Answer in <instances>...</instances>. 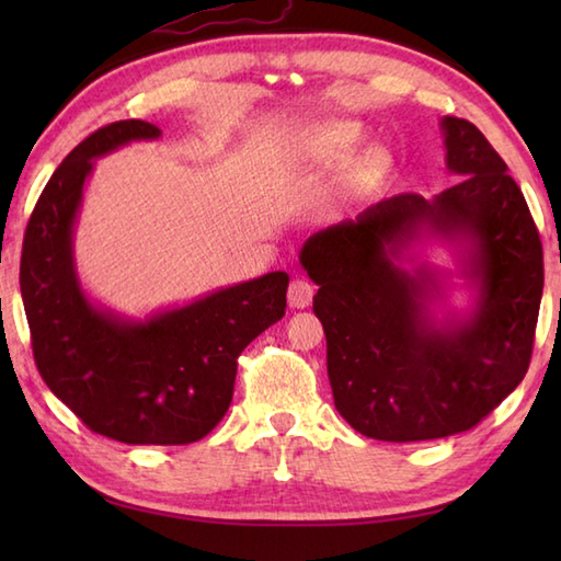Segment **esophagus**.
I'll return each mask as SVG.
<instances>
[{
    "instance_id": "34e87169",
    "label": "esophagus",
    "mask_w": 561,
    "mask_h": 561,
    "mask_svg": "<svg viewBox=\"0 0 561 561\" xmlns=\"http://www.w3.org/2000/svg\"><path fill=\"white\" fill-rule=\"evenodd\" d=\"M313 294H316V289H313L311 282L296 277V279H291L289 291H287L289 306H291V308H306V306H311Z\"/></svg>"
}]
</instances>
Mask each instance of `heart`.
Instances as JSON below:
<instances>
[{
    "label": "heart",
    "mask_w": 561,
    "mask_h": 561,
    "mask_svg": "<svg viewBox=\"0 0 561 561\" xmlns=\"http://www.w3.org/2000/svg\"><path fill=\"white\" fill-rule=\"evenodd\" d=\"M354 129L350 125H330L323 135H320V153L328 163H340L347 157L352 145H354ZM388 169V153L380 147L366 149L359 159H356L347 178H344V185H347V193L356 195L362 193L366 185H371L376 178H380Z\"/></svg>",
    "instance_id": "1"
}]
</instances>
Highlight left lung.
Here are the masks:
<instances>
[{"label":"left lung","instance_id":"8db88e82","mask_svg":"<svg viewBox=\"0 0 561 561\" xmlns=\"http://www.w3.org/2000/svg\"><path fill=\"white\" fill-rule=\"evenodd\" d=\"M460 181L402 193L313 233L299 260L318 284L337 412L378 440H428L482 422L528 371L542 299V243L508 165L478 127L440 121ZM457 248L473 308L436 319L431 268H404L422 240Z\"/></svg>","mask_w":561,"mask_h":561}]
</instances>
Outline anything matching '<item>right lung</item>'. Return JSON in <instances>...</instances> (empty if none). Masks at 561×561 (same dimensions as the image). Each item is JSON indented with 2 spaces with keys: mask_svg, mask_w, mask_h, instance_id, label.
<instances>
[{
  "mask_svg": "<svg viewBox=\"0 0 561 561\" xmlns=\"http://www.w3.org/2000/svg\"><path fill=\"white\" fill-rule=\"evenodd\" d=\"M145 121L89 135L57 165L21 253V296L35 366L91 432L129 446H183L207 436L233 398L236 359L287 308V272L217 289L145 320L93 304L75 265L83 183L96 159L159 139Z\"/></svg>",
  "mask_w": 561,
  "mask_h": 561,
  "instance_id": "obj_1",
  "label": "right lung"
}]
</instances>
